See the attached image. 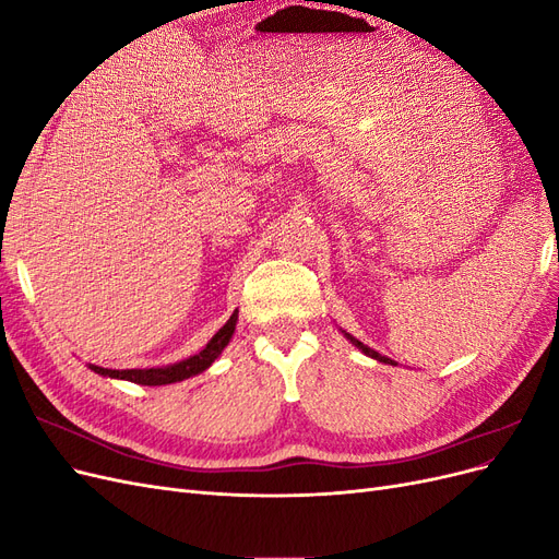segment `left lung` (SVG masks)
Masks as SVG:
<instances>
[{
	"label": "left lung",
	"mask_w": 559,
	"mask_h": 559,
	"mask_svg": "<svg viewBox=\"0 0 559 559\" xmlns=\"http://www.w3.org/2000/svg\"><path fill=\"white\" fill-rule=\"evenodd\" d=\"M343 335L347 337V341L354 345V347H357V349H361L364 354H366V357H370V359H376V361H380V364H392V366H396L392 359H389V357H382V354L380 352H376V349H370L368 345H364L361 341H357V337H354V335H349V333H345L343 331Z\"/></svg>",
	"instance_id": "8db88e82"
}]
</instances>
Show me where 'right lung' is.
<instances>
[{
    "mask_svg": "<svg viewBox=\"0 0 559 559\" xmlns=\"http://www.w3.org/2000/svg\"><path fill=\"white\" fill-rule=\"evenodd\" d=\"M235 324H238V310L230 314L226 324L212 335V341L205 347H202L198 354H193V357H189V359H181L177 364H170V366L114 370V368H103V366L88 364V368L97 376H105V378H111V380H128V382L146 384V386H160V384H173V382L189 380L193 376H200L202 370H207L218 357H222V352L226 349V345L230 343V337L235 333Z\"/></svg>",
    "mask_w": 559,
    "mask_h": 559,
    "instance_id": "add662e5",
    "label": "right lung"
}]
</instances>
